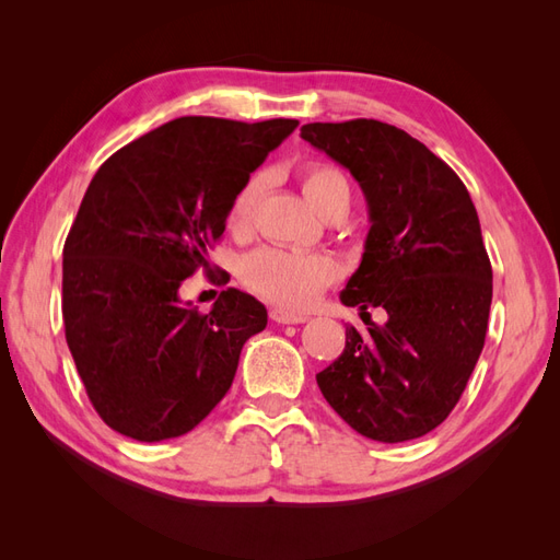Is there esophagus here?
<instances>
[{
  "mask_svg": "<svg viewBox=\"0 0 560 560\" xmlns=\"http://www.w3.org/2000/svg\"><path fill=\"white\" fill-rule=\"evenodd\" d=\"M270 319L278 322V325H301V322H306V315H294V313H287L282 308H270Z\"/></svg>",
  "mask_w": 560,
  "mask_h": 560,
  "instance_id": "1",
  "label": "esophagus"
}]
</instances>
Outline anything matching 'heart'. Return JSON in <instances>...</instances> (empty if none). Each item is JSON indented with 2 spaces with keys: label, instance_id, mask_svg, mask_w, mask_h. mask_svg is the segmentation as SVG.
Wrapping results in <instances>:
<instances>
[{
  "label": "heart",
  "instance_id": "b5f03b06",
  "mask_svg": "<svg viewBox=\"0 0 560 560\" xmlns=\"http://www.w3.org/2000/svg\"><path fill=\"white\" fill-rule=\"evenodd\" d=\"M301 186L311 206L322 217L348 212L350 184L338 167L329 163H311L303 167ZM259 191L261 177H252L233 196L226 212V229L233 235H245L249 231ZM336 278L338 264L325 252L259 247L249 252L241 264V280L254 294L290 311L311 308Z\"/></svg>",
  "mask_w": 560,
  "mask_h": 560
}]
</instances>
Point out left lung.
<instances>
[{
  "mask_svg": "<svg viewBox=\"0 0 560 560\" xmlns=\"http://www.w3.org/2000/svg\"><path fill=\"white\" fill-rule=\"evenodd\" d=\"M301 138L348 167L369 206L362 264L346 306L385 325L346 329L317 374L331 409L374 442L397 444L448 418L483 350L493 268L477 208L451 167L409 132L374 118L306 124Z\"/></svg>",
  "mask_w": 560,
  "mask_h": 560,
  "instance_id": "obj_1",
  "label": "left lung"
}]
</instances>
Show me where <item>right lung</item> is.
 I'll list each match as a JSON object with an SVG mask.
<instances>
[{"label": "right lung", "instance_id": "obj_1", "mask_svg": "<svg viewBox=\"0 0 560 560\" xmlns=\"http://www.w3.org/2000/svg\"><path fill=\"white\" fill-rule=\"evenodd\" d=\"M296 118L182 116L112 154L62 249L65 338L97 416L138 442L194 430L224 399L264 303L224 290L208 315L179 284L222 238L233 196Z\"/></svg>", "mask_w": 560, "mask_h": 560}]
</instances>
